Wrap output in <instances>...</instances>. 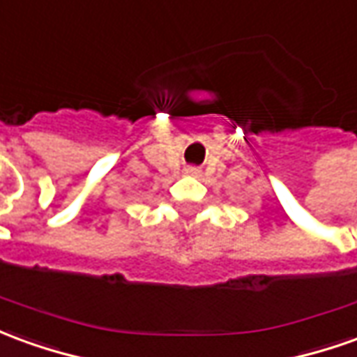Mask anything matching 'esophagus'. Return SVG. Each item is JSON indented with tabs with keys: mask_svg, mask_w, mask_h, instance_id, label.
I'll use <instances>...</instances> for the list:
<instances>
[{
	"mask_svg": "<svg viewBox=\"0 0 357 357\" xmlns=\"http://www.w3.org/2000/svg\"><path fill=\"white\" fill-rule=\"evenodd\" d=\"M185 174H187V176H199V174H201V170L191 166V168H185Z\"/></svg>",
	"mask_w": 357,
	"mask_h": 357,
	"instance_id": "obj_1",
	"label": "esophagus"
}]
</instances>
